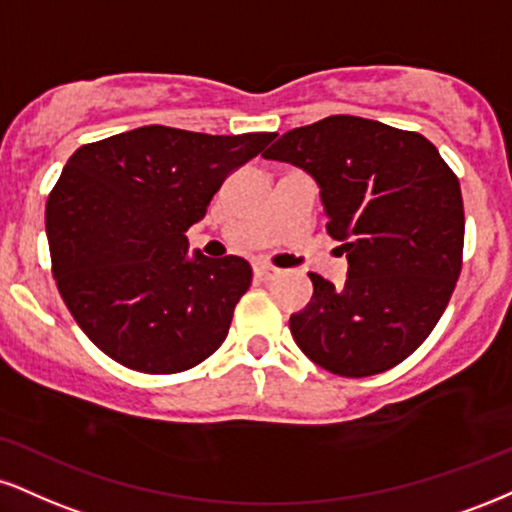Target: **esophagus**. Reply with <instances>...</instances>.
Here are the masks:
<instances>
[{
  "mask_svg": "<svg viewBox=\"0 0 512 512\" xmlns=\"http://www.w3.org/2000/svg\"><path fill=\"white\" fill-rule=\"evenodd\" d=\"M255 274L260 276V279H274V276H279V274H281V269L272 267V264L257 262V264H255Z\"/></svg>",
  "mask_w": 512,
  "mask_h": 512,
  "instance_id": "esophagus-1",
  "label": "esophagus"
}]
</instances>
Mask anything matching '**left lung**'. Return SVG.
Here are the masks:
<instances>
[{
  "label": "left lung",
  "mask_w": 512,
  "mask_h": 512,
  "mask_svg": "<svg viewBox=\"0 0 512 512\" xmlns=\"http://www.w3.org/2000/svg\"><path fill=\"white\" fill-rule=\"evenodd\" d=\"M262 157L315 178L348 260L341 288L310 274L312 300L291 315L298 348L338 377L396 367L432 334L463 267L458 178L424 135L346 114L283 133Z\"/></svg>",
  "instance_id": "obj_1"
}]
</instances>
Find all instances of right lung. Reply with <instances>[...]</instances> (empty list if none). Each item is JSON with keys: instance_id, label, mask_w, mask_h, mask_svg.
Segmentation results:
<instances>
[{"instance_id": "obj_1", "label": "right lung", "mask_w": 512, "mask_h": 512, "mask_svg": "<svg viewBox=\"0 0 512 512\" xmlns=\"http://www.w3.org/2000/svg\"><path fill=\"white\" fill-rule=\"evenodd\" d=\"M276 133L143 126L78 147L47 200L52 274L85 336L119 365L176 374L224 343L252 269L188 255L186 231Z\"/></svg>"}]
</instances>
